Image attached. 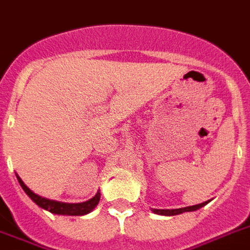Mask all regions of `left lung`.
Instances as JSON below:
<instances>
[{
	"instance_id": "obj_1",
	"label": "left lung",
	"mask_w": 250,
	"mask_h": 250,
	"mask_svg": "<svg viewBox=\"0 0 250 250\" xmlns=\"http://www.w3.org/2000/svg\"><path fill=\"white\" fill-rule=\"evenodd\" d=\"M208 202H203L201 204H197V206H190V207H185V208H177V209H152L154 213L157 214H165V216H175V214H180L183 212H191V211H197L201 207L206 206Z\"/></svg>"
}]
</instances>
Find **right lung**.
<instances>
[{
  "label": "right lung",
  "mask_w": 250,
  "mask_h": 250,
  "mask_svg": "<svg viewBox=\"0 0 250 250\" xmlns=\"http://www.w3.org/2000/svg\"><path fill=\"white\" fill-rule=\"evenodd\" d=\"M18 180L20 183V187L24 189L26 194L29 195V198L32 199L33 202L36 204H38L39 207L44 208L47 211L52 212V213L56 214H70V216H82V214H86L89 213L90 211L94 209L98 202H100L101 194L100 193H97L92 199L89 201L84 202V203H61V202H56V201H51V199H46V198L39 197V195L34 194L28 187H26L22 180L19 176Z\"/></svg>",
  "instance_id": "1"
}]
</instances>
